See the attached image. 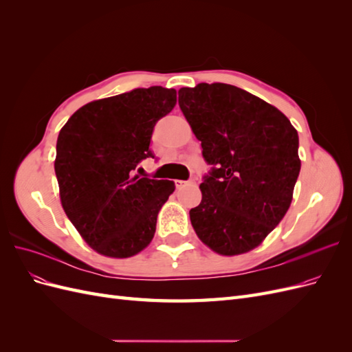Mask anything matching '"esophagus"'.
<instances>
[{"instance_id": "1", "label": "esophagus", "mask_w": 352, "mask_h": 352, "mask_svg": "<svg viewBox=\"0 0 352 352\" xmlns=\"http://www.w3.org/2000/svg\"><path fill=\"white\" fill-rule=\"evenodd\" d=\"M188 184H189L188 180H176V188H177V189H182V188H185Z\"/></svg>"}]
</instances>
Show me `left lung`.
Masks as SVG:
<instances>
[{
	"label": "left lung",
	"mask_w": 352,
	"mask_h": 352,
	"mask_svg": "<svg viewBox=\"0 0 352 352\" xmlns=\"http://www.w3.org/2000/svg\"><path fill=\"white\" fill-rule=\"evenodd\" d=\"M179 107L211 166L189 211L195 233L221 255L254 250L291 206L298 132L282 111L228 83L179 89Z\"/></svg>",
	"instance_id": "8db88e82"
}]
</instances>
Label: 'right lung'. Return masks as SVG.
Listing matches in <instances>:
<instances>
[{
  "label": "right lung",
  "instance_id": "obj_1",
  "mask_svg": "<svg viewBox=\"0 0 352 352\" xmlns=\"http://www.w3.org/2000/svg\"><path fill=\"white\" fill-rule=\"evenodd\" d=\"M175 105V89L138 88L88 102L60 131L54 168L61 206L98 254L127 258L153 241L175 184L135 170L154 158V126Z\"/></svg>",
  "mask_w": 352,
  "mask_h": 352
}]
</instances>
